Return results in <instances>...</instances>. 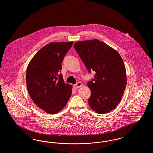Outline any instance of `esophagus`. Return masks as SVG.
<instances>
[{"label":"esophagus","mask_w":153,"mask_h":153,"mask_svg":"<svg viewBox=\"0 0 153 153\" xmlns=\"http://www.w3.org/2000/svg\"><path fill=\"white\" fill-rule=\"evenodd\" d=\"M82 85V84L81 82H77L76 84H74V88L75 89H77V88H79L81 87Z\"/></svg>","instance_id":"obj_1"}]
</instances>
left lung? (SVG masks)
Returning a JSON list of instances; mask_svg holds the SVG:
<instances>
[{
  "label": "left lung",
  "mask_w": 153,
  "mask_h": 153,
  "mask_svg": "<svg viewBox=\"0 0 153 153\" xmlns=\"http://www.w3.org/2000/svg\"><path fill=\"white\" fill-rule=\"evenodd\" d=\"M75 50L88 71H95V79L88 82L91 91L90 107L97 114L115 109L127 85L126 70L119 53L99 39L76 42Z\"/></svg>",
  "instance_id": "obj_1"
}]
</instances>
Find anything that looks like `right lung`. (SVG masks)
<instances>
[{
	"mask_svg": "<svg viewBox=\"0 0 153 153\" xmlns=\"http://www.w3.org/2000/svg\"><path fill=\"white\" fill-rule=\"evenodd\" d=\"M73 41L51 42L41 49L30 61L26 85L32 100L45 112L55 114L65 107L72 86L65 84L60 72L61 63Z\"/></svg>",
	"mask_w": 153,
	"mask_h": 153,
	"instance_id": "add662e5",
	"label": "right lung"
}]
</instances>
